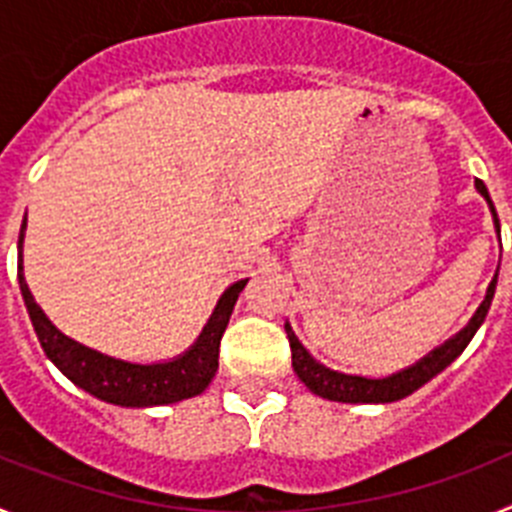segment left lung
I'll use <instances>...</instances> for the list:
<instances>
[{
    "label": "left lung",
    "instance_id": "1",
    "mask_svg": "<svg viewBox=\"0 0 512 512\" xmlns=\"http://www.w3.org/2000/svg\"><path fill=\"white\" fill-rule=\"evenodd\" d=\"M477 189L479 194L490 202L492 207V215H495V225H497V233H500V220H497V212L495 205L490 200V192H487L485 182L477 179ZM495 284H497V274L492 279L490 289H487V297L485 302L479 305V310L474 312V318L469 320V325L461 330L459 336H454L451 341L443 343L441 348H436L433 354L425 356L423 361H418L415 366L405 369L400 374H392L387 379H366V377H351V374H341V372H333L328 366L318 364V361L312 359L307 354L302 343L297 341V336L292 333L289 325L287 328V338H289V348H292V366H295L297 377L305 382V387H310L315 395L325 397V400H336V402H395L402 400V397H408L410 392H415L418 387H423L428 379L436 377L438 372H443L456 356L467 348V343L472 341V336L477 333V328L482 325L485 320L487 310H490V302L492 295H495Z\"/></svg>",
    "mask_w": 512,
    "mask_h": 512
}]
</instances>
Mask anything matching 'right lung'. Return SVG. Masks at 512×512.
<instances>
[{"label":"right lung","instance_id":"obj_1","mask_svg":"<svg viewBox=\"0 0 512 512\" xmlns=\"http://www.w3.org/2000/svg\"><path fill=\"white\" fill-rule=\"evenodd\" d=\"M22 233L20 228V251H22ZM17 279H20V292L25 300L33 328L38 333V341L43 346L45 356L61 369L76 387L87 390L89 395L99 397L112 405L122 408H148V405H169V402L187 400V397L205 392L207 384L212 382L217 372V356H220V338L228 328L230 312H233L235 300L243 292L248 279L235 282L233 287L220 297L210 323L202 330L200 341L189 348L187 354L179 356L166 364H128V361L110 359V356L92 351L63 336L61 330L45 318L38 302L33 300L27 289L25 277H22V253L20 266H17Z\"/></svg>","mask_w":512,"mask_h":512}]
</instances>
